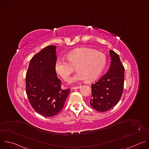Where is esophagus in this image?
Masks as SVG:
<instances>
[{
    "mask_svg": "<svg viewBox=\"0 0 149 149\" xmlns=\"http://www.w3.org/2000/svg\"><path fill=\"white\" fill-rule=\"evenodd\" d=\"M81 86H75V87H73L72 89H79Z\"/></svg>",
    "mask_w": 149,
    "mask_h": 149,
    "instance_id": "1",
    "label": "esophagus"
}]
</instances>
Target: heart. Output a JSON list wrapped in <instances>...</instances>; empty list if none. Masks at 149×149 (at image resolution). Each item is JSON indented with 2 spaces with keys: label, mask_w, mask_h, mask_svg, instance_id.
I'll return each instance as SVG.
<instances>
[{
  "label": "heart",
  "mask_w": 149,
  "mask_h": 149,
  "mask_svg": "<svg viewBox=\"0 0 149 149\" xmlns=\"http://www.w3.org/2000/svg\"><path fill=\"white\" fill-rule=\"evenodd\" d=\"M66 58L70 63L58 58L55 61L54 69L63 79L67 81L73 71V67H76L78 72L70 79L71 84L86 79L89 82L96 80L103 72L107 64L104 54L88 48L74 49L67 54Z\"/></svg>",
  "instance_id": "heart-1"
}]
</instances>
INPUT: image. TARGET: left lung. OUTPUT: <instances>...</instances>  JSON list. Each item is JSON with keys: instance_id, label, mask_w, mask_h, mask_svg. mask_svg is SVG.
Wrapping results in <instances>:
<instances>
[{"instance_id": "1", "label": "left lung", "mask_w": 149, "mask_h": 149, "mask_svg": "<svg viewBox=\"0 0 149 149\" xmlns=\"http://www.w3.org/2000/svg\"><path fill=\"white\" fill-rule=\"evenodd\" d=\"M111 61L108 71L92 84L91 106L98 112H106L116 105L122 95L125 68L119 56L109 51Z\"/></svg>"}]
</instances>
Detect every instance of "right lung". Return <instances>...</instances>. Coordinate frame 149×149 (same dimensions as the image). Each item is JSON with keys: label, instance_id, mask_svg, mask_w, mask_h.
I'll list each match as a JSON object with an SVG mask.
<instances>
[{"label": "right lung", "instance_id": "1", "mask_svg": "<svg viewBox=\"0 0 149 149\" xmlns=\"http://www.w3.org/2000/svg\"><path fill=\"white\" fill-rule=\"evenodd\" d=\"M57 47L48 45L31 60L26 78L29 102L39 114L52 117L62 110L70 89H61L54 69Z\"/></svg>", "mask_w": 149, "mask_h": 149}]
</instances>
